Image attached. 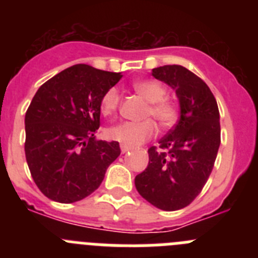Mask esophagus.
Wrapping results in <instances>:
<instances>
[{
  "instance_id": "1",
  "label": "esophagus",
  "mask_w": 258,
  "mask_h": 258,
  "mask_svg": "<svg viewBox=\"0 0 258 258\" xmlns=\"http://www.w3.org/2000/svg\"><path fill=\"white\" fill-rule=\"evenodd\" d=\"M120 149H121V152H122V154H126V152L131 151V147H127V146H125V145H121V146H120Z\"/></svg>"
}]
</instances>
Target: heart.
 <instances>
[{
    "label": "heart",
    "instance_id": "b5f03b06",
    "mask_svg": "<svg viewBox=\"0 0 258 258\" xmlns=\"http://www.w3.org/2000/svg\"><path fill=\"white\" fill-rule=\"evenodd\" d=\"M132 88L146 101V116H152L161 126H172L178 117V108L174 102L166 99V89L163 84L154 80H141L133 83ZM120 104V93L116 88L108 89L101 99V111L103 115H111ZM156 133V125L147 118L140 122L124 121L107 127L106 136L109 140L120 142L125 146H138L150 140Z\"/></svg>",
    "mask_w": 258,
    "mask_h": 258
}]
</instances>
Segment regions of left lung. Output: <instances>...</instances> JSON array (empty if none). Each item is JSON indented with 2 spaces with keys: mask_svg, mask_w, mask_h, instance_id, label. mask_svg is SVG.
<instances>
[{
  "mask_svg": "<svg viewBox=\"0 0 258 258\" xmlns=\"http://www.w3.org/2000/svg\"><path fill=\"white\" fill-rule=\"evenodd\" d=\"M152 76L178 98V122L149 149V165L134 179L137 191L163 211H178L198 197L208 181L221 143L220 112L211 89L182 66H163Z\"/></svg>",
  "mask_w": 258,
  "mask_h": 258,
  "instance_id": "1",
  "label": "left lung"
}]
</instances>
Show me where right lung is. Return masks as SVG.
Returning <instances> with one entry per match:
<instances>
[{"label": "right lung", "mask_w": 258, "mask_h": 258, "mask_svg": "<svg viewBox=\"0 0 258 258\" xmlns=\"http://www.w3.org/2000/svg\"><path fill=\"white\" fill-rule=\"evenodd\" d=\"M121 74L76 64L41 85L26 113V159L41 192L75 203L94 192L120 155L118 142L95 140L101 99Z\"/></svg>", "instance_id": "1"}]
</instances>
